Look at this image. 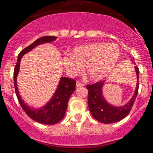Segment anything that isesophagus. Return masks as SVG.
Here are the masks:
<instances>
[{"label":"esophagus","mask_w":153,"mask_h":153,"mask_svg":"<svg viewBox=\"0 0 153 153\" xmlns=\"http://www.w3.org/2000/svg\"><path fill=\"white\" fill-rule=\"evenodd\" d=\"M83 86H84V84H82V83H79V82H76V88H81Z\"/></svg>","instance_id":"1"}]
</instances>
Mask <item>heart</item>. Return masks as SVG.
I'll return each mask as SVG.
<instances>
[{
	"label": "heart",
	"instance_id": "b5f03b06",
	"mask_svg": "<svg viewBox=\"0 0 153 153\" xmlns=\"http://www.w3.org/2000/svg\"><path fill=\"white\" fill-rule=\"evenodd\" d=\"M120 48L116 44L93 43L76 47L73 55H65L62 64L66 74L74 76L83 71L91 80H99L108 75L120 58Z\"/></svg>",
	"mask_w": 153,
	"mask_h": 153
}]
</instances>
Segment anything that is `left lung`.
<instances>
[{
    "label": "left lung",
    "instance_id": "8db88e82",
    "mask_svg": "<svg viewBox=\"0 0 153 153\" xmlns=\"http://www.w3.org/2000/svg\"><path fill=\"white\" fill-rule=\"evenodd\" d=\"M137 75V84L133 96L129 102L121 106H114L108 103L103 95L105 81L97 82L94 84L87 85L88 91V108L92 117L103 123H113L121 120L129 114L138 91V76L139 69L134 66Z\"/></svg>",
    "mask_w": 153,
    "mask_h": 153
}]
</instances>
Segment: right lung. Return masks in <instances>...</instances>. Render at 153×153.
<instances>
[{"mask_svg":"<svg viewBox=\"0 0 153 153\" xmlns=\"http://www.w3.org/2000/svg\"><path fill=\"white\" fill-rule=\"evenodd\" d=\"M57 39L56 36H45L37 39L30 46L23 49L18 56L17 62L14 69V84L16 89V96L25 113L34 121L42 124H55L63 119L68 106L69 99L75 91L76 80L67 77H61L58 87L51 99L44 106L35 108L30 107L25 103L19 94L17 86V76L19 75L20 62L22 56L29 51H32L34 48L45 43H51Z\"/></svg>","mask_w":153,"mask_h":153,"instance_id":"add662e5","label":"right lung"}]
</instances>
